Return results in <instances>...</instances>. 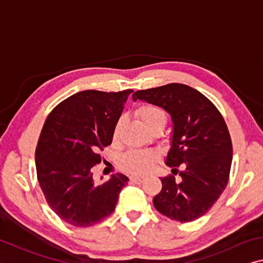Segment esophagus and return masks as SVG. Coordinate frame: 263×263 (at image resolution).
Instances as JSON below:
<instances>
[{
    "mask_svg": "<svg viewBox=\"0 0 263 263\" xmlns=\"http://www.w3.org/2000/svg\"><path fill=\"white\" fill-rule=\"evenodd\" d=\"M144 177H141V176H131L130 177V181H132V182H135V184H141V182L144 181Z\"/></svg>",
    "mask_w": 263,
    "mask_h": 263,
    "instance_id": "esophagus-1",
    "label": "esophagus"
}]
</instances>
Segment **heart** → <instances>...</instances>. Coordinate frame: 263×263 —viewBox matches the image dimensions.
<instances>
[{"mask_svg":"<svg viewBox=\"0 0 263 263\" xmlns=\"http://www.w3.org/2000/svg\"><path fill=\"white\" fill-rule=\"evenodd\" d=\"M137 115L139 116L141 122L145 124L148 130L159 124L166 123V114L159 106L153 104H144L138 107ZM123 118L117 120L114 127V140L119 138L120 128L123 125ZM158 154L148 149H131L124 154L119 160V166L123 170L135 174H144L152 168L154 162L157 161Z\"/></svg>","mask_w":263,"mask_h":263,"instance_id":"heart-1","label":"heart"}]
</instances>
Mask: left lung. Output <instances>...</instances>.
I'll return each mask as SVG.
<instances>
[{
  "label": "left lung",
  "instance_id": "8db88e82",
  "mask_svg": "<svg viewBox=\"0 0 263 263\" xmlns=\"http://www.w3.org/2000/svg\"><path fill=\"white\" fill-rule=\"evenodd\" d=\"M132 98L171 115L173 135L166 165L184 166L179 181L173 176L161 178V191L153 198L156 210L180 222L206 214L226 189L231 172L233 147L223 117L201 92L179 83L136 91Z\"/></svg>",
  "mask_w": 263,
  "mask_h": 263
}]
</instances>
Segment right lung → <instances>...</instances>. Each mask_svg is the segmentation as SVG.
Listing matches in <instances>:
<instances>
[{
  "label": "right lung",
  "instance_id": "right-lung-1",
  "mask_svg": "<svg viewBox=\"0 0 263 263\" xmlns=\"http://www.w3.org/2000/svg\"><path fill=\"white\" fill-rule=\"evenodd\" d=\"M131 92L81 91L58 104L45 119L35 152L37 179L48 205L74 227L92 226L109 216L127 185L122 173L96 184L92 167L111 145Z\"/></svg>",
  "mask_w": 263,
  "mask_h": 263
}]
</instances>
